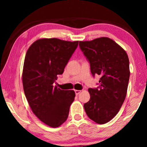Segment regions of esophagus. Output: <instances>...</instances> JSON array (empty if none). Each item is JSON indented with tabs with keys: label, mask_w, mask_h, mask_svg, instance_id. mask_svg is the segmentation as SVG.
<instances>
[{
	"label": "esophagus",
	"mask_w": 147,
	"mask_h": 147,
	"mask_svg": "<svg viewBox=\"0 0 147 147\" xmlns=\"http://www.w3.org/2000/svg\"><path fill=\"white\" fill-rule=\"evenodd\" d=\"M74 92H75L76 95H78V94L81 93L80 90H74Z\"/></svg>",
	"instance_id": "1"
}]
</instances>
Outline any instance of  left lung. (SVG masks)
Masks as SVG:
<instances>
[{
	"label": "left lung",
	"mask_w": 147,
	"mask_h": 147,
	"mask_svg": "<svg viewBox=\"0 0 147 147\" xmlns=\"http://www.w3.org/2000/svg\"><path fill=\"white\" fill-rule=\"evenodd\" d=\"M79 46L90 63L92 74L101 76L98 88H89L90 100L84 109L91 120L105 124L117 114L125 100L130 73L128 56L106 37L80 41Z\"/></svg>",
	"instance_id": "1"
}]
</instances>
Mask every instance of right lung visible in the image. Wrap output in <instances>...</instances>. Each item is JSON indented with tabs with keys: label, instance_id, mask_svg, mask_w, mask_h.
I'll return each instance as SVG.
<instances>
[{
	"label": "right lung",
	"instance_id": "1",
	"mask_svg": "<svg viewBox=\"0 0 147 147\" xmlns=\"http://www.w3.org/2000/svg\"><path fill=\"white\" fill-rule=\"evenodd\" d=\"M78 45V41L43 38L34 42L26 52L22 77L24 94L34 115L52 128L67 120L75 97L73 90L60 89L54 82Z\"/></svg>",
	"mask_w": 147,
	"mask_h": 147
}]
</instances>
